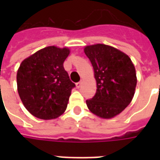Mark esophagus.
I'll list each match as a JSON object with an SVG mask.
<instances>
[{"label": "esophagus", "mask_w": 160, "mask_h": 160, "mask_svg": "<svg viewBox=\"0 0 160 160\" xmlns=\"http://www.w3.org/2000/svg\"><path fill=\"white\" fill-rule=\"evenodd\" d=\"M81 84H82V81L80 80V82H78L77 84H76V86H77V88H80V85H81Z\"/></svg>", "instance_id": "1"}]
</instances>
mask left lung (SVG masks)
<instances>
[{"instance_id": "left-lung-1", "label": "left lung", "mask_w": 160, "mask_h": 160, "mask_svg": "<svg viewBox=\"0 0 160 160\" xmlns=\"http://www.w3.org/2000/svg\"><path fill=\"white\" fill-rule=\"evenodd\" d=\"M96 80V93L86 100L90 111L102 119L119 114L133 100L137 84L136 71L131 59L121 51L105 44L86 46Z\"/></svg>"}]
</instances>
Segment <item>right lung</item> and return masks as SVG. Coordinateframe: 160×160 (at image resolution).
I'll return each mask as SVG.
<instances>
[{"label":"right lung","instance_id":"1","mask_svg":"<svg viewBox=\"0 0 160 160\" xmlns=\"http://www.w3.org/2000/svg\"><path fill=\"white\" fill-rule=\"evenodd\" d=\"M70 53L68 47L47 46L26 58L18 68L19 96L26 109L38 119H56L67 108L75 86L63 66Z\"/></svg>","mask_w":160,"mask_h":160}]
</instances>
